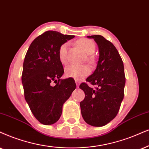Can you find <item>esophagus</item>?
<instances>
[{"label":"esophagus","instance_id":"1","mask_svg":"<svg viewBox=\"0 0 149 149\" xmlns=\"http://www.w3.org/2000/svg\"><path fill=\"white\" fill-rule=\"evenodd\" d=\"M76 81V86L77 87H79V85H80V81H78V80H75Z\"/></svg>","mask_w":149,"mask_h":149}]
</instances>
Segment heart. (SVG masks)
Here are the masks:
<instances>
[{
    "label": "heart",
    "instance_id": "b5f03b06",
    "mask_svg": "<svg viewBox=\"0 0 149 149\" xmlns=\"http://www.w3.org/2000/svg\"><path fill=\"white\" fill-rule=\"evenodd\" d=\"M77 43L80 47V48L84 51V52L85 53L86 55L91 56L95 52V45L92 40L86 38H82L78 40ZM68 46V42L64 43L60 47L59 50H58L59 60L61 63L63 65H65L67 63V54ZM88 59H89V61H91V58L89 57ZM90 72H91V69L86 65H71L66 67L65 70V76L67 78H72L78 80H80L85 78L88 75H89Z\"/></svg>",
    "mask_w": 149,
    "mask_h": 149
}]
</instances>
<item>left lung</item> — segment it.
<instances>
[{"label":"left lung","instance_id":"left-lung-1","mask_svg":"<svg viewBox=\"0 0 149 149\" xmlns=\"http://www.w3.org/2000/svg\"><path fill=\"white\" fill-rule=\"evenodd\" d=\"M93 38L99 50V58L94 72L80 88L85 93L80 103L82 118L88 125L102 127L117 116L124 98L125 75L123 62L117 49L110 41L100 35L87 36Z\"/></svg>","mask_w":149,"mask_h":149}]
</instances>
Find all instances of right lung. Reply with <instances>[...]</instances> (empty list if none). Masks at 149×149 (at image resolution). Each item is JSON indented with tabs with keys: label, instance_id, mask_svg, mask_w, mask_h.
<instances>
[{
	"label": "right lung",
	"instance_id": "obj_1",
	"mask_svg": "<svg viewBox=\"0 0 149 149\" xmlns=\"http://www.w3.org/2000/svg\"><path fill=\"white\" fill-rule=\"evenodd\" d=\"M74 37L47 31L34 39L26 54L22 75L24 97L42 125H53L60 119L64 103L76 88L73 78L61 79L64 69L58 57L60 47Z\"/></svg>",
	"mask_w": 149,
	"mask_h": 149
}]
</instances>
